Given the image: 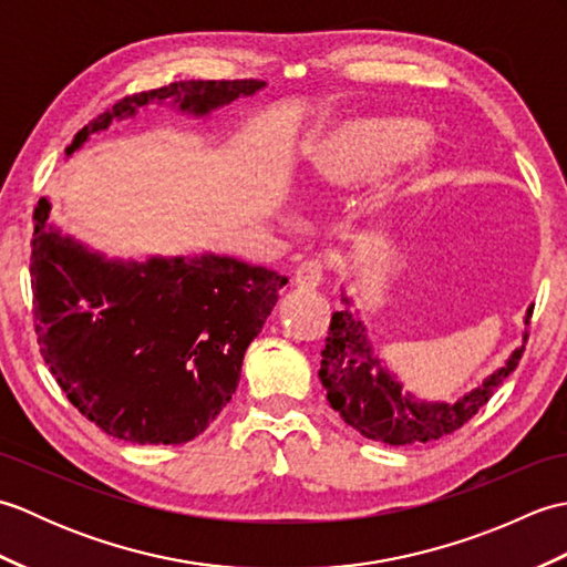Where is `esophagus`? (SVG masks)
Wrapping results in <instances>:
<instances>
[{
  "label": "esophagus",
  "instance_id": "esophagus-1",
  "mask_svg": "<svg viewBox=\"0 0 567 567\" xmlns=\"http://www.w3.org/2000/svg\"><path fill=\"white\" fill-rule=\"evenodd\" d=\"M292 285L297 287V290H307V292L317 290V287L321 285V265H319V262H315V260L305 262L302 268H297V270H295V275H292Z\"/></svg>",
  "mask_w": 567,
  "mask_h": 567
}]
</instances>
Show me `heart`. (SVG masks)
I'll list each match as a JSON object with an SVG mask.
<instances>
[{
	"label": "heart",
	"mask_w": 567,
	"mask_h": 567,
	"mask_svg": "<svg viewBox=\"0 0 567 567\" xmlns=\"http://www.w3.org/2000/svg\"><path fill=\"white\" fill-rule=\"evenodd\" d=\"M426 128L414 118H355L319 136L309 148L307 177L315 189H341L388 171L421 148ZM394 209L392 195L370 202V216L382 221Z\"/></svg>",
	"instance_id": "heart-1"
}]
</instances>
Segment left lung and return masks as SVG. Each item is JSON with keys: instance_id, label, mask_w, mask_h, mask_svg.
I'll return each instance as SVG.
<instances>
[{"instance_id": "1", "label": "left lung", "mask_w": 567, "mask_h": 567, "mask_svg": "<svg viewBox=\"0 0 567 567\" xmlns=\"http://www.w3.org/2000/svg\"><path fill=\"white\" fill-rule=\"evenodd\" d=\"M343 311L331 317L327 348L321 351L319 378L327 400L341 414L348 426L363 433L370 441L409 445L429 443L449 436L461 429L467 419L477 414L504 378L519 365L524 346H516L499 368L455 402L419 400L414 392H404L396 372L380 358V351L368 339V327L360 319L353 297L341 287ZM534 305L526 309L524 323L528 327ZM526 343V331H524Z\"/></svg>"}]
</instances>
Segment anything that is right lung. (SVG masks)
<instances>
[{
	"instance_id": "add662e5",
	"label": "right lung",
	"mask_w": 567,
	"mask_h": 567,
	"mask_svg": "<svg viewBox=\"0 0 567 567\" xmlns=\"http://www.w3.org/2000/svg\"><path fill=\"white\" fill-rule=\"evenodd\" d=\"M262 87L258 80H192L134 94L84 126L65 155L151 104L207 118ZM48 214L51 202L41 197L31 240L35 333L68 400L128 443L199 436L231 402L246 348L287 277L216 252L106 258Z\"/></svg>"
}]
</instances>
